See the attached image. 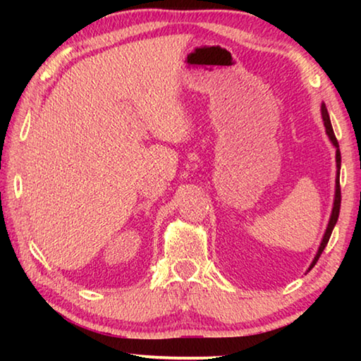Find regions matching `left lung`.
<instances>
[{
  "mask_svg": "<svg viewBox=\"0 0 361 361\" xmlns=\"http://www.w3.org/2000/svg\"><path fill=\"white\" fill-rule=\"evenodd\" d=\"M322 118H323V124H325V129H326V135L329 138V142L333 143V146L336 148V186H334V200H333V210H331V215H329V221L328 226L325 229V234H323V239L320 242V247L317 250V255L314 256V261L310 262L309 266V271L315 266V262L319 261L320 255L323 250H325L326 243L329 240V237H331V232L334 229L336 223H338V216H339V209H341V186H339V172H341V151H339V145H338V140L334 137V132H333V127H331V121H329V114H328V109L325 106V103H322Z\"/></svg>",
  "mask_w": 361,
  "mask_h": 361,
  "instance_id": "8db88e82",
  "label": "left lung"
}]
</instances>
